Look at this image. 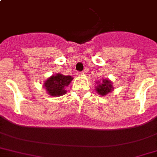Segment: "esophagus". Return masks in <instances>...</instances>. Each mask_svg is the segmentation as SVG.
Segmentation results:
<instances>
[{"label":"esophagus","mask_w":157,"mask_h":157,"mask_svg":"<svg viewBox=\"0 0 157 157\" xmlns=\"http://www.w3.org/2000/svg\"><path fill=\"white\" fill-rule=\"evenodd\" d=\"M83 74H84V73H83V71H82V72H78V73H77V74L78 75V76H82V75H83Z\"/></svg>","instance_id":"obj_1"}]
</instances>
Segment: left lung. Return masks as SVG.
<instances>
[{
  "instance_id": "1",
  "label": "left lung",
  "mask_w": 157,
  "mask_h": 157,
  "mask_svg": "<svg viewBox=\"0 0 157 157\" xmlns=\"http://www.w3.org/2000/svg\"><path fill=\"white\" fill-rule=\"evenodd\" d=\"M113 89V83L109 79H102V82H98V86L96 87V91L99 95L104 96L106 94H109Z\"/></svg>"
}]
</instances>
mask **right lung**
<instances>
[{"instance_id":"1","label":"right lung","mask_w":157,"mask_h":157,"mask_svg":"<svg viewBox=\"0 0 157 157\" xmlns=\"http://www.w3.org/2000/svg\"><path fill=\"white\" fill-rule=\"evenodd\" d=\"M74 78L71 76H65L61 74L52 75L44 83V87L47 93L53 97L62 96L66 94L65 87H68Z\"/></svg>"}]
</instances>
